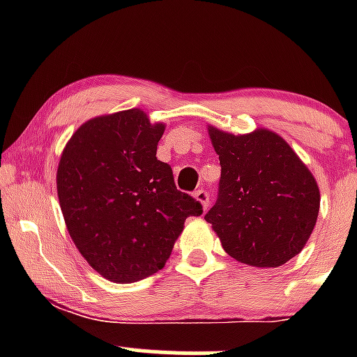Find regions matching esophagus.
<instances>
[{"mask_svg":"<svg viewBox=\"0 0 357 357\" xmlns=\"http://www.w3.org/2000/svg\"><path fill=\"white\" fill-rule=\"evenodd\" d=\"M196 198V202H199L202 203V206H203V210H206L208 208V203H210V192H208L206 190H198V191H195V195H192Z\"/></svg>","mask_w":357,"mask_h":357,"instance_id":"esophagus-1","label":"esophagus"}]
</instances>
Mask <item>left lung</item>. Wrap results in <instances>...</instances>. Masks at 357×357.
<instances>
[{"label":"left lung","instance_id":"1","mask_svg":"<svg viewBox=\"0 0 357 357\" xmlns=\"http://www.w3.org/2000/svg\"><path fill=\"white\" fill-rule=\"evenodd\" d=\"M220 158L218 199L204 220L236 261L275 268L302 252L317 223V181L284 137L270 129L225 132L208 126Z\"/></svg>","mask_w":357,"mask_h":357}]
</instances>
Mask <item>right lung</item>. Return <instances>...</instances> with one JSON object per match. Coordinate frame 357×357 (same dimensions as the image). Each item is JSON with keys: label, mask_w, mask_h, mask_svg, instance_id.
<instances>
[{"label": "right lung", "mask_w": 357, "mask_h": 357, "mask_svg": "<svg viewBox=\"0 0 357 357\" xmlns=\"http://www.w3.org/2000/svg\"><path fill=\"white\" fill-rule=\"evenodd\" d=\"M165 129L144 110H121L84 122L60 155L56 192L70 238L116 284L159 272L188 216L203 213L155 158Z\"/></svg>", "instance_id": "1"}]
</instances>
